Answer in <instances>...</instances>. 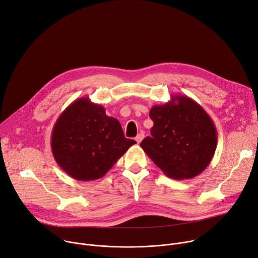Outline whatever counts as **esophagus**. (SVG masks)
Segmentation results:
<instances>
[{
	"instance_id": "esophagus-1",
	"label": "esophagus",
	"mask_w": 258,
	"mask_h": 258,
	"mask_svg": "<svg viewBox=\"0 0 258 258\" xmlns=\"http://www.w3.org/2000/svg\"><path fill=\"white\" fill-rule=\"evenodd\" d=\"M144 137H145V134H144V133H139V134L135 137V140H136L137 144H140L141 140L144 139Z\"/></svg>"
}]
</instances>
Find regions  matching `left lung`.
I'll list each match as a JSON object with an SVG mask.
<instances>
[{"instance_id":"left-lung-1","label":"left lung","mask_w":258,"mask_h":258,"mask_svg":"<svg viewBox=\"0 0 258 258\" xmlns=\"http://www.w3.org/2000/svg\"><path fill=\"white\" fill-rule=\"evenodd\" d=\"M150 118L152 136L140 147L162 172L176 180L201 174L217 147V131L205 109L185 95H171L170 101L151 108Z\"/></svg>"}]
</instances>
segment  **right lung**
Returning <instances> with one entry per match:
<instances>
[{
	"mask_svg": "<svg viewBox=\"0 0 258 258\" xmlns=\"http://www.w3.org/2000/svg\"><path fill=\"white\" fill-rule=\"evenodd\" d=\"M136 144L125 137L120 122L106 116L105 108L82 97L57 119L51 149L58 166L80 181L98 179Z\"/></svg>",
	"mask_w": 258,
	"mask_h": 258,
	"instance_id": "right-lung-1",
	"label": "right lung"
}]
</instances>
